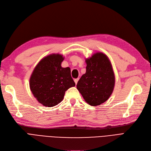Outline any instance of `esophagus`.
I'll return each instance as SVG.
<instances>
[{
    "mask_svg": "<svg viewBox=\"0 0 151 151\" xmlns=\"http://www.w3.org/2000/svg\"><path fill=\"white\" fill-rule=\"evenodd\" d=\"M79 78H77V79H74V82H75V83H76V85H77V82H78V81H79Z\"/></svg>",
    "mask_w": 151,
    "mask_h": 151,
    "instance_id": "34e87169",
    "label": "esophagus"
}]
</instances>
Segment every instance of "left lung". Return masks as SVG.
Returning <instances> with one entry per match:
<instances>
[{"mask_svg":"<svg viewBox=\"0 0 151 151\" xmlns=\"http://www.w3.org/2000/svg\"><path fill=\"white\" fill-rule=\"evenodd\" d=\"M86 72L78 81L77 88L85 101L91 106H98L111 95L115 83L112 65L108 56L96 52L86 59Z\"/></svg>","mask_w":151,"mask_h":151,"instance_id":"obj_1","label":"left lung"}]
</instances>
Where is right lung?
I'll return each mask as SVG.
<instances>
[{
    "label": "right lung",
    "mask_w": 151,
    "mask_h": 151,
    "mask_svg": "<svg viewBox=\"0 0 151 151\" xmlns=\"http://www.w3.org/2000/svg\"><path fill=\"white\" fill-rule=\"evenodd\" d=\"M63 60V56L59 54L45 57L30 77V90L37 100L45 106L57 105L63 100L66 90L76 86L70 69L61 67Z\"/></svg>",
    "instance_id": "1"
}]
</instances>
